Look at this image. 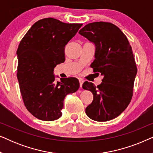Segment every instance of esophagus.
Masks as SVG:
<instances>
[{"mask_svg":"<svg viewBox=\"0 0 153 153\" xmlns=\"http://www.w3.org/2000/svg\"><path fill=\"white\" fill-rule=\"evenodd\" d=\"M79 83H80V87L81 88L82 87V84H83V79H81V78H79Z\"/></svg>","mask_w":153,"mask_h":153,"instance_id":"1","label":"esophagus"}]
</instances>
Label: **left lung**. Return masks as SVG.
Returning a JSON list of instances; mask_svg holds the SVG:
<instances>
[{"label": "left lung", "instance_id": "1", "mask_svg": "<svg viewBox=\"0 0 153 153\" xmlns=\"http://www.w3.org/2000/svg\"><path fill=\"white\" fill-rule=\"evenodd\" d=\"M79 33L95 45V60L91 67L104 76L97 86L83 83V88L93 95L85 114L98 122L112 120L124 111L132 97L137 73L132 49L125 35L111 23H91Z\"/></svg>", "mask_w": 153, "mask_h": 153}]
</instances>
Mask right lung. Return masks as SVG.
I'll list each match as a JSON object with an SVG mask.
<instances>
[{"label":"right lung","instance_id":"obj_1","mask_svg":"<svg viewBox=\"0 0 153 153\" xmlns=\"http://www.w3.org/2000/svg\"><path fill=\"white\" fill-rule=\"evenodd\" d=\"M82 25L42 19L31 26L20 42L16 76L21 94L27 110L39 120L60 118L65 96L79 89V80L74 77L56 82L53 70L64 62L65 45Z\"/></svg>","mask_w":153,"mask_h":153}]
</instances>
